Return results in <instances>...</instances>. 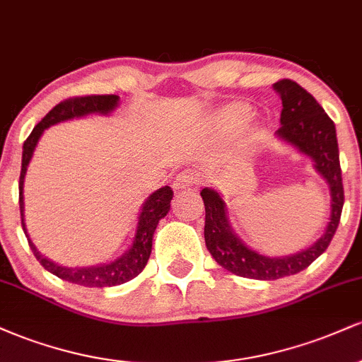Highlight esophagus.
<instances>
[{
	"label": "esophagus",
	"mask_w": 362,
	"mask_h": 362,
	"mask_svg": "<svg viewBox=\"0 0 362 362\" xmlns=\"http://www.w3.org/2000/svg\"><path fill=\"white\" fill-rule=\"evenodd\" d=\"M199 184V177L195 175L192 170H184V172H180L178 175L175 177V180H173V187L175 189H189V187H194Z\"/></svg>",
	"instance_id": "1"
}]
</instances>
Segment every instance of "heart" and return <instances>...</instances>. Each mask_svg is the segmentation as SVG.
Segmentation results:
<instances>
[{"mask_svg": "<svg viewBox=\"0 0 362 362\" xmlns=\"http://www.w3.org/2000/svg\"><path fill=\"white\" fill-rule=\"evenodd\" d=\"M250 115H252L250 107L242 105V103H238V105H231L224 110V117L230 120H236V122H243V120H247Z\"/></svg>", "mask_w": 362, "mask_h": 362, "instance_id": "heart-1", "label": "heart"}]
</instances>
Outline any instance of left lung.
<instances>
[{
  "mask_svg": "<svg viewBox=\"0 0 362 362\" xmlns=\"http://www.w3.org/2000/svg\"><path fill=\"white\" fill-rule=\"evenodd\" d=\"M274 90L281 95L282 100L281 127L277 129L276 134L313 160L315 170L325 178L330 187L332 211L325 233L310 248L286 257H265L248 248L233 233L221 195L209 187L202 189L201 195L206 207L204 240L207 250L226 271L240 277L259 281H274L293 276L305 271L311 262L317 260L327 250L337 231L344 206L342 170H340L334 120L328 117L322 105L296 81L279 80L274 83Z\"/></svg>",
  "mask_w": 362,
  "mask_h": 362,
  "instance_id": "1",
  "label": "left lung"
}]
</instances>
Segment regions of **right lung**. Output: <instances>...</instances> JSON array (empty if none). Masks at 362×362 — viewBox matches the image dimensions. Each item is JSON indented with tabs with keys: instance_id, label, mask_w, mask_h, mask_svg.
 Returning <instances> with one entry per match:
<instances>
[{
	"instance_id": "right-lung-1",
	"label": "right lung",
	"mask_w": 362,
	"mask_h": 362,
	"mask_svg": "<svg viewBox=\"0 0 362 362\" xmlns=\"http://www.w3.org/2000/svg\"><path fill=\"white\" fill-rule=\"evenodd\" d=\"M119 97L117 95H86V97H73L68 100L57 103L54 109L49 112L45 117L40 120L30 132L27 141L23 143V155H22V172H20V216H22V226L27 236L28 245H30L32 252H34L35 259L42 264L44 269L57 276L62 281L73 282V284L86 286V288H110V286L124 284V282L134 279L138 274H141L146 267L149 255H151L153 247V235L160 223L161 218L168 214L170 201L173 197V190L168 185L161 187L156 192H153L143 204L141 214L138 218V226H136V235L132 240L131 248L124 253L122 257L115 259L110 264L91 265V267H62V265L54 264L47 257L40 255L35 245L28 238L27 228L23 221V178L27 173V167L30 163L34 149L39 143L40 136H42L44 129L54 124L62 122V120H69L74 117H83L88 114H110L112 110L117 107Z\"/></svg>"
}]
</instances>
